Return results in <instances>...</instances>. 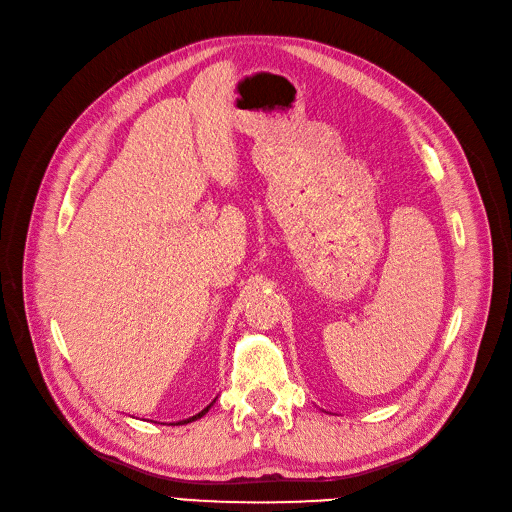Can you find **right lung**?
I'll list each match as a JSON object with an SVG mask.
<instances>
[{
  "label": "right lung",
  "instance_id": "obj_1",
  "mask_svg": "<svg viewBox=\"0 0 512 512\" xmlns=\"http://www.w3.org/2000/svg\"><path fill=\"white\" fill-rule=\"evenodd\" d=\"M209 409H211V405H209V407H205V409H203L199 415H195V417H191V419H184V421H180V425H182V423H191V421H195V419H201V417H203V415H205Z\"/></svg>",
  "mask_w": 512,
  "mask_h": 512
}]
</instances>
